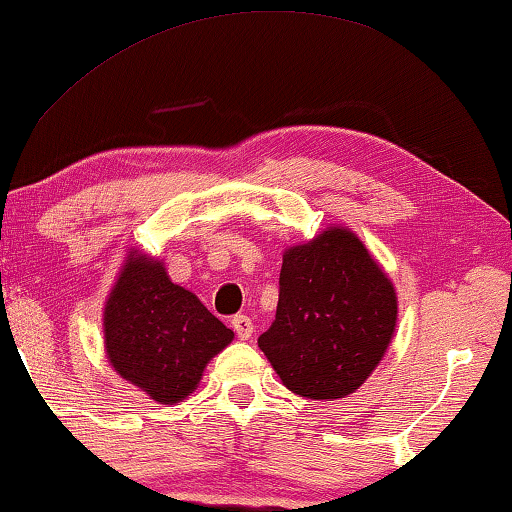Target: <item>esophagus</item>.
Returning a JSON list of instances; mask_svg holds the SVG:
<instances>
[{"mask_svg":"<svg viewBox=\"0 0 512 512\" xmlns=\"http://www.w3.org/2000/svg\"><path fill=\"white\" fill-rule=\"evenodd\" d=\"M231 327H233V332L238 334L240 341H249L251 334H254V322H251V318H247V316H233Z\"/></svg>","mask_w":512,"mask_h":512,"instance_id":"obj_1","label":"esophagus"}]
</instances>
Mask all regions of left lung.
Instances as JSON below:
<instances>
[{"instance_id": "left-lung-1", "label": "left lung", "mask_w": 512, "mask_h": 512, "mask_svg": "<svg viewBox=\"0 0 512 512\" xmlns=\"http://www.w3.org/2000/svg\"><path fill=\"white\" fill-rule=\"evenodd\" d=\"M396 316L391 279L355 233L332 226L286 249L277 316L258 348L297 396L345 398L380 364Z\"/></svg>"}]
</instances>
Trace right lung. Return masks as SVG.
<instances>
[{"label": "right lung", "mask_w": 512, "mask_h": 512, "mask_svg": "<svg viewBox=\"0 0 512 512\" xmlns=\"http://www.w3.org/2000/svg\"><path fill=\"white\" fill-rule=\"evenodd\" d=\"M105 352L123 380L162 405L190 396L233 332L176 286L155 258L130 251L105 304Z\"/></svg>", "instance_id": "1"}]
</instances>
